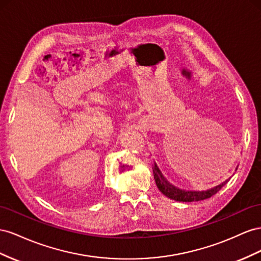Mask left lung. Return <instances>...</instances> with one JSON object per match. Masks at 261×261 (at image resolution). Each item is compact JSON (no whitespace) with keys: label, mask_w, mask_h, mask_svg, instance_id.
I'll use <instances>...</instances> for the list:
<instances>
[{"label":"left lung","mask_w":261,"mask_h":261,"mask_svg":"<svg viewBox=\"0 0 261 261\" xmlns=\"http://www.w3.org/2000/svg\"><path fill=\"white\" fill-rule=\"evenodd\" d=\"M238 167V166H237ZM236 167V169H237ZM153 169V175H154V179L156 182V186H158L159 190L163 193L164 196H166L167 198L175 200V201H179V202H192V201H201L212 197L215 195L223 186H225L228 180L226 179L225 181H223L222 184L215 186V187L207 189V190H202V191H197V190H184L177 188L176 186L173 184H170L164 175L162 174L161 169L159 168L158 164L154 162V165L152 167Z\"/></svg>","instance_id":"1"}]
</instances>
